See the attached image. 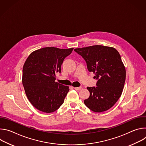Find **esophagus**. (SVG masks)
<instances>
[{
  "label": "esophagus",
  "instance_id": "obj_1",
  "mask_svg": "<svg viewBox=\"0 0 146 146\" xmlns=\"http://www.w3.org/2000/svg\"><path fill=\"white\" fill-rule=\"evenodd\" d=\"M74 88L76 91H80V90H81L82 89V87H74Z\"/></svg>",
  "mask_w": 146,
  "mask_h": 146
}]
</instances>
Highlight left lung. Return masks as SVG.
<instances>
[{"label":"left lung","instance_id":"8db88e82","mask_svg":"<svg viewBox=\"0 0 146 146\" xmlns=\"http://www.w3.org/2000/svg\"><path fill=\"white\" fill-rule=\"evenodd\" d=\"M84 58L88 70L98 79L96 87H87L90 97L86 106L100 113L111 108L120 98L126 78L125 68L121 56L113 47L95 45L74 49Z\"/></svg>","mask_w":146,"mask_h":146}]
</instances>
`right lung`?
<instances>
[{"label": "right lung", "instance_id": "right-lung-1", "mask_svg": "<svg viewBox=\"0 0 146 146\" xmlns=\"http://www.w3.org/2000/svg\"><path fill=\"white\" fill-rule=\"evenodd\" d=\"M73 50L44 47L33 51L25 62L23 84L28 100L37 110L52 113L63 104L69 88L55 82V73L60 72L64 59Z\"/></svg>", "mask_w": 146, "mask_h": 146}]
</instances>
